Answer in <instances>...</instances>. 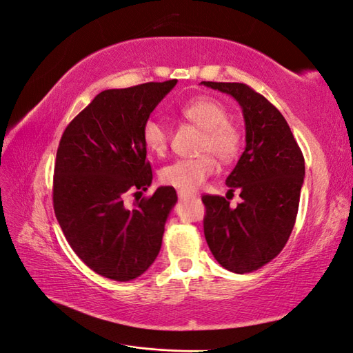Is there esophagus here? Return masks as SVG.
I'll return each mask as SVG.
<instances>
[{
	"label": "esophagus",
	"mask_w": 353,
	"mask_h": 353,
	"mask_svg": "<svg viewBox=\"0 0 353 353\" xmlns=\"http://www.w3.org/2000/svg\"><path fill=\"white\" fill-rule=\"evenodd\" d=\"M178 198L179 199H192V198H194V194H192V193H187V192H181V190H179L178 192Z\"/></svg>",
	"instance_id": "1"
}]
</instances>
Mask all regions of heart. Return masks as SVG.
Here are the masks:
<instances>
[{
	"mask_svg": "<svg viewBox=\"0 0 353 353\" xmlns=\"http://www.w3.org/2000/svg\"><path fill=\"white\" fill-rule=\"evenodd\" d=\"M187 121L202 130L196 159H183L164 168L160 174L161 181L181 192H193L214 174L216 163L231 161L237 157L241 136L239 128L228 121V110L219 101L199 97L187 101L179 108ZM143 143L148 151L155 155H164L169 143L168 128L160 121H146L142 130Z\"/></svg>",
	"mask_w": 353,
	"mask_h": 353,
	"instance_id": "1",
	"label": "heart"
}]
</instances>
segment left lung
Returning <instances> with one entry per match:
<instances>
[{
  "label": "left lung",
  "mask_w": 353,
  "mask_h": 353,
  "mask_svg": "<svg viewBox=\"0 0 353 353\" xmlns=\"http://www.w3.org/2000/svg\"><path fill=\"white\" fill-rule=\"evenodd\" d=\"M201 84L236 99L246 127V148L226 178L228 194L239 188L242 202L231 208L223 196L203 194V234L222 268L254 272L283 250L293 231L305 160L284 116L260 93L243 83Z\"/></svg>",
  "instance_id": "8db88e82"
}]
</instances>
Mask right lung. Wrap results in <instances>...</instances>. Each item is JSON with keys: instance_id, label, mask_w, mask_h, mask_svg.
Wrapping results in <instances>:
<instances>
[{"instance_id": "add662e5", "label": "right lung", "mask_w": 353, "mask_h": 353, "mask_svg": "<svg viewBox=\"0 0 353 353\" xmlns=\"http://www.w3.org/2000/svg\"><path fill=\"white\" fill-rule=\"evenodd\" d=\"M176 80L98 93L60 139L54 166V213L78 258L98 275L136 279L160 252L164 225L176 203L174 187L148 190L152 169L142 130Z\"/></svg>"}]
</instances>
